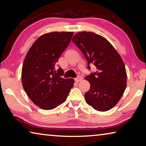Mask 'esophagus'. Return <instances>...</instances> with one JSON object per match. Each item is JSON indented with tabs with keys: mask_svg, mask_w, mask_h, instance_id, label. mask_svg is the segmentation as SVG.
<instances>
[{
	"mask_svg": "<svg viewBox=\"0 0 146 146\" xmlns=\"http://www.w3.org/2000/svg\"><path fill=\"white\" fill-rule=\"evenodd\" d=\"M75 81H76V82H80V81L82 80V76H78L77 77H76L75 79Z\"/></svg>",
	"mask_w": 146,
	"mask_h": 146,
	"instance_id": "esophagus-1",
	"label": "esophagus"
}]
</instances>
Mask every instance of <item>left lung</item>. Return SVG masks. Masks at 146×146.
<instances>
[{"mask_svg": "<svg viewBox=\"0 0 146 146\" xmlns=\"http://www.w3.org/2000/svg\"><path fill=\"white\" fill-rule=\"evenodd\" d=\"M72 40L80 49L88 62L97 68L84 78L90 84L85 93L88 105L98 111H106L115 107L127 86L124 63L115 48L104 36L93 32H78Z\"/></svg>", "mask_w": 146, "mask_h": 146, "instance_id": "8db88e82", "label": "left lung"}]
</instances>
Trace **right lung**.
<instances>
[{
	"mask_svg": "<svg viewBox=\"0 0 146 146\" xmlns=\"http://www.w3.org/2000/svg\"><path fill=\"white\" fill-rule=\"evenodd\" d=\"M73 31L45 33L35 41L27 53L22 68V84L27 95L44 110L56 108L65 102L75 82L63 78L64 71L55 66L70 44Z\"/></svg>",
	"mask_w": 146,
	"mask_h": 146,
	"instance_id": "right-lung-1",
	"label": "right lung"
}]
</instances>
